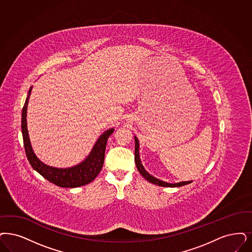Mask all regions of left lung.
<instances>
[{
  "label": "left lung",
  "mask_w": 252,
  "mask_h": 252,
  "mask_svg": "<svg viewBox=\"0 0 252 252\" xmlns=\"http://www.w3.org/2000/svg\"><path fill=\"white\" fill-rule=\"evenodd\" d=\"M134 141H135L134 160H135L136 167H137V170L139 171L140 174L143 176V177H145L149 182L152 183V184H155V185H158V186L168 187V188H176V187L184 186V185L189 184V183L192 182V181L190 180V181H181V182H177V183H168V182H165V181H163V180L158 179L157 177H153L152 175H150L149 172L143 166V164H142V161H141V158H140L139 140H138V138H137L135 135H134Z\"/></svg>",
  "instance_id": "obj_1"
}]
</instances>
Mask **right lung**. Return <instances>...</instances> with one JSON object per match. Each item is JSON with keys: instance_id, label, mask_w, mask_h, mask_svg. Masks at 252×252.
<instances>
[{"instance_id": "right-lung-1", "label": "right lung", "mask_w": 252, "mask_h": 252, "mask_svg": "<svg viewBox=\"0 0 252 252\" xmlns=\"http://www.w3.org/2000/svg\"><path fill=\"white\" fill-rule=\"evenodd\" d=\"M32 90V86L29 90L28 96L26 98L21 114V131L23 136V143L29 162L31 163L32 167L49 182L62 188H78L91 183L102 170L106 142L108 137L114 132L115 129L111 128L103 132L94 144V148L90 154L80 163L75 166L67 168L49 166L37 158L32 149L29 136L27 109Z\"/></svg>"}]
</instances>
